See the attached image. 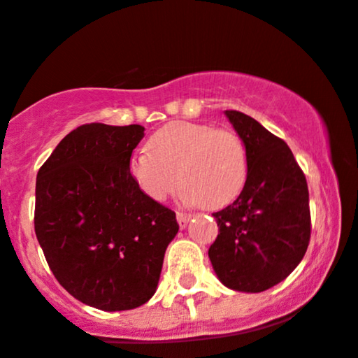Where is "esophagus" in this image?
<instances>
[{
	"label": "esophagus",
	"mask_w": 358,
	"mask_h": 358,
	"mask_svg": "<svg viewBox=\"0 0 358 358\" xmlns=\"http://www.w3.org/2000/svg\"><path fill=\"white\" fill-rule=\"evenodd\" d=\"M191 218H192V216L187 215V213H178V223H179V227H180V228H186L187 223L191 222Z\"/></svg>",
	"instance_id": "34e87169"
}]
</instances>
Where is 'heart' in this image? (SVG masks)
I'll return each mask as SVG.
<instances>
[{
  "mask_svg": "<svg viewBox=\"0 0 358 358\" xmlns=\"http://www.w3.org/2000/svg\"><path fill=\"white\" fill-rule=\"evenodd\" d=\"M147 148L131 155L128 174L154 203L166 201L179 182L184 184L180 198L210 210L230 204L243 189L247 152L235 131L172 122L150 135Z\"/></svg>",
  "mask_w": 358,
  "mask_h": 358,
  "instance_id": "1",
  "label": "heart"
}]
</instances>
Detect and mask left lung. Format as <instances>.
Masks as SVG:
<instances>
[{"label": "left lung", "mask_w": 358, "mask_h": 358, "mask_svg": "<svg viewBox=\"0 0 358 358\" xmlns=\"http://www.w3.org/2000/svg\"><path fill=\"white\" fill-rule=\"evenodd\" d=\"M247 152V180L240 196L213 213L220 233L211 266L227 287L262 292L298 267L311 236L306 178L291 148L252 116L224 111Z\"/></svg>", "instance_id": "1"}]
</instances>
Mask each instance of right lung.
I'll return each instance as SVG.
<instances>
[{
    "label": "right lung",
    "instance_id": "add662e5",
    "mask_svg": "<svg viewBox=\"0 0 358 358\" xmlns=\"http://www.w3.org/2000/svg\"><path fill=\"white\" fill-rule=\"evenodd\" d=\"M140 125L90 123L64 136L40 167L35 235L59 284L87 306L125 311L157 289L176 213L128 174Z\"/></svg>",
    "mask_w": 358,
    "mask_h": 358
}]
</instances>
